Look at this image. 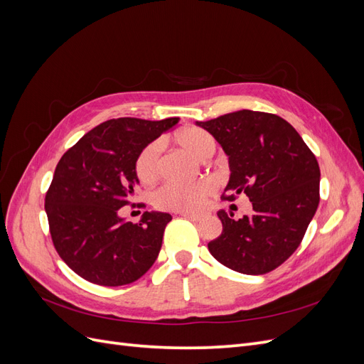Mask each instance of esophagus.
Listing matches in <instances>:
<instances>
[{"mask_svg": "<svg viewBox=\"0 0 364 364\" xmlns=\"http://www.w3.org/2000/svg\"><path fill=\"white\" fill-rule=\"evenodd\" d=\"M181 215H182V217H185V218H190V220H193V222H199V220H202V218H203V215H202V214H194V213H182Z\"/></svg>", "mask_w": 364, "mask_h": 364, "instance_id": "obj_1", "label": "esophagus"}]
</instances>
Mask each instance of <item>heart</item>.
Here are the masks:
<instances>
[{
  "label": "heart",
  "instance_id": "obj_1",
  "mask_svg": "<svg viewBox=\"0 0 364 364\" xmlns=\"http://www.w3.org/2000/svg\"><path fill=\"white\" fill-rule=\"evenodd\" d=\"M174 141L186 153L199 161H205L215 150V141L208 132L188 127L179 130L174 135ZM159 153L161 142H151L139 153L136 159V174L142 183H151L159 176ZM213 193V183L202 179L190 183L167 182L153 196V202L162 209H174V211H194L206 202L208 196Z\"/></svg>",
  "mask_w": 364,
  "mask_h": 364
}]
</instances>
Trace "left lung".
I'll list each match as a JSON object with an SVG mask.
<instances>
[{"label": "left lung", "instance_id": "8db88e82", "mask_svg": "<svg viewBox=\"0 0 364 364\" xmlns=\"http://www.w3.org/2000/svg\"><path fill=\"white\" fill-rule=\"evenodd\" d=\"M228 156L225 193L246 194L252 215L234 218L220 209L223 230L209 241L211 255L245 274H264L301 245L318 206L321 170L313 151L284 118L243 109L209 121H196Z\"/></svg>", "mask_w": 364, "mask_h": 364}]
</instances>
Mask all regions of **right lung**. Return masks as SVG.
I'll use <instances>...</instances> for the list:
<instances>
[{"label":"right lung","instance_id":"add662e5","mask_svg":"<svg viewBox=\"0 0 364 364\" xmlns=\"http://www.w3.org/2000/svg\"><path fill=\"white\" fill-rule=\"evenodd\" d=\"M178 123V117L107 119L60 158L46 213L54 247L83 279L118 287L139 279L156 261L171 215L146 211L134 225L119 215V208L139 183V153Z\"/></svg>","mask_w":364,"mask_h":364}]
</instances>
